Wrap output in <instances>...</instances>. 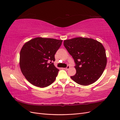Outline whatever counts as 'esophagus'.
<instances>
[{
    "instance_id": "34e87169",
    "label": "esophagus",
    "mask_w": 120,
    "mask_h": 120,
    "mask_svg": "<svg viewBox=\"0 0 120 120\" xmlns=\"http://www.w3.org/2000/svg\"><path fill=\"white\" fill-rule=\"evenodd\" d=\"M70 68V66H68L67 68H64V70H68V69Z\"/></svg>"
}]
</instances>
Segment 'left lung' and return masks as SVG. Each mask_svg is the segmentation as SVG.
<instances>
[{
  "label": "left lung",
  "instance_id": "8db88e82",
  "mask_svg": "<svg viewBox=\"0 0 120 120\" xmlns=\"http://www.w3.org/2000/svg\"><path fill=\"white\" fill-rule=\"evenodd\" d=\"M64 45L75 64L76 74L71 77L72 80L79 85L88 86L100 78L107 62L106 50L101 42L79 37L64 40Z\"/></svg>",
  "mask_w": 120,
  "mask_h": 120
}]
</instances>
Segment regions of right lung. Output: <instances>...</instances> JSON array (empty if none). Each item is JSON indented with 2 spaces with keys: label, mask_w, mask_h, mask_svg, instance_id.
I'll return each mask as SVG.
<instances>
[{
  "label": "right lung",
  "mask_w": 120,
  "mask_h": 120,
  "mask_svg": "<svg viewBox=\"0 0 120 120\" xmlns=\"http://www.w3.org/2000/svg\"><path fill=\"white\" fill-rule=\"evenodd\" d=\"M62 41V40L38 37L23 45L20 52V70L32 85L45 88L55 81L59 70L52 61L55 60L54 54Z\"/></svg>",
  "instance_id": "add662e5"
}]
</instances>
